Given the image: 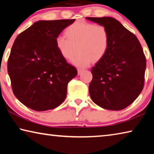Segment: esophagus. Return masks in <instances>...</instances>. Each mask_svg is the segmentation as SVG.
<instances>
[{
  "instance_id": "34e87169",
  "label": "esophagus",
  "mask_w": 154,
  "mask_h": 154,
  "mask_svg": "<svg viewBox=\"0 0 154 154\" xmlns=\"http://www.w3.org/2000/svg\"><path fill=\"white\" fill-rule=\"evenodd\" d=\"M77 71H78V75H80V74H82V72L83 71V70L80 69H77Z\"/></svg>"
}]
</instances>
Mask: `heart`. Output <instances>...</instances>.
<instances>
[{
    "instance_id": "1",
    "label": "heart",
    "mask_w": 154,
    "mask_h": 154,
    "mask_svg": "<svg viewBox=\"0 0 154 154\" xmlns=\"http://www.w3.org/2000/svg\"><path fill=\"white\" fill-rule=\"evenodd\" d=\"M67 37L58 35L56 38L57 48L64 59H72L75 66L86 67L103 60L109 48V33L105 26L85 21H78L65 31Z\"/></svg>"
}]
</instances>
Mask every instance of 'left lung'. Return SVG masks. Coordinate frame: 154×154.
Listing matches in <instances>:
<instances>
[{
    "mask_svg": "<svg viewBox=\"0 0 154 154\" xmlns=\"http://www.w3.org/2000/svg\"><path fill=\"white\" fill-rule=\"evenodd\" d=\"M106 28L109 48L92 67L89 85L94 103L109 110L124 109L134 101L144 85L146 59L137 36L113 17H86Z\"/></svg>",
    "mask_w": 154,
    "mask_h": 154,
    "instance_id": "obj_1",
    "label": "left lung"
}]
</instances>
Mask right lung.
Here are the masks:
<instances>
[{
    "label": "right lung",
    "mask_w": 154,
    "mask_h": 154,
    "mask_svg": "<svg viewBox=\"0 0 154 154\" xmlns=\"http://www.w3.org/2000/svg\"><path fill=\"white\" fill-rule=\"evenodd\" d=\"M75 20L38 21L15 38L7 71L14 95L27 107L49 110L66 98L68 83L77 71L60 53L56 38Z\"/></svg>",
    "instance_id": "right-lung-1"
}]
</instances>
